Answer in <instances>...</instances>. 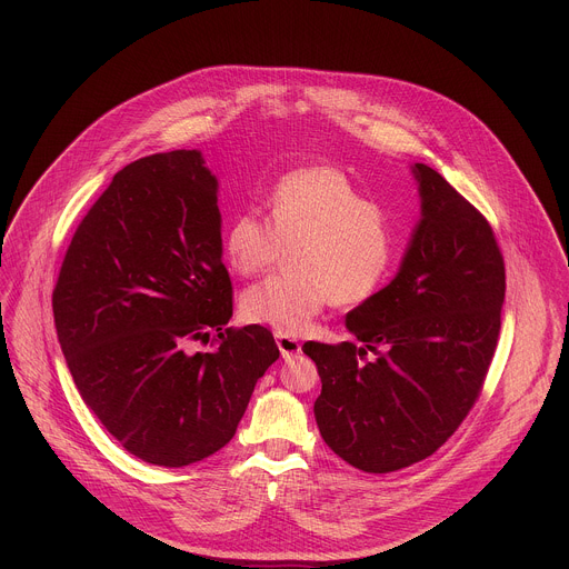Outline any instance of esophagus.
<instances>
[{
	"label": "esophagus",
	"instance_id": "34e87169",
	"mask_svg": "<svg viewBox=\"0 0 569 569\" xmlns=\"http://www.w3.org/2000/svg\"><path fill=\"white\" fill-rule=\"evenodd\" d=\"M274 338H277V347H279V351H281V356H283L286 360L295 358V356L301 351V342H299L297 338L283 336V333H277Z\"/></svg>",
	"mask_w": 569,
	"mask_h": 569
}]
</instances>
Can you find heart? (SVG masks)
<instances>
[{
    "instance_id": "1",
    "label": "heart",
    "mask_w": 569,
    "mask_h": 569,
    "mask_svg": "<svg viewBox=\"0 0 569 569\" xmlns=\"http://www.w3.org/2000/svg\"><path fill=\"white\" fill-rule=\"evenodd\" d=\"M227 266L240 277L270 272L288 252V274L250 288L242 317L283 336H299L333 301L358 306L387 281L396 257L391 213L367 200L336 167H303L277 180L268 220L236 213L222 236Z\"/></svg>"
}]
</instances>
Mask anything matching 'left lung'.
I'll list each match as a JSON object with an SVG mask.
<instances>
[{
    "label": "left lung",
    "instance_id": "obj_1",
    "mask_svg": "<svg viewBox=\"0 0 569 569\" xmlns=\"http://www.w3.org/2000/svg\"><path fill=\"white\" fill-rule=\"evenodd\" d=\"M421 222L396 279L347 315L356 342H306L329 448L365 472L437 452L477 402L507 290L493 227L435 169L415 164Z\"/></svg>",
    "mask_w": 569,
    "mask_h": 569
}]
</instances>
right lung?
Masks as SVG:
<instances>
[{
    "label": "right lung",
    "mask_w": 569,
    "mask_h": 569,
    "mask_svg": "<svg viewBox=\"0 0 569 569\" xmlns=\"http://www.w3.org/2000/svg\"><path fill=\"white\" fill-rule=\"evenodd\" d=\"M231 297L202 154L123 167L76 227L51 303L80 396L130 455L180 468L236 435L279 349L259 323L224 329ZM209 339L211 352L190 351Z\"/></svg>",
    "instance_id": "right-lung-1"
}]
</instances>
